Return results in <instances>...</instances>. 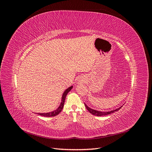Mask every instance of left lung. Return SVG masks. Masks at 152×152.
Returning <instances> with one entry per match:
<instances>
[{
  "mask_svg": "<svg viewBox=\"0 0 152 152\" xmlns=\"http://www.w3.org/2000/svg\"><path fill=\"white\" fill-rule=\"evenodd\" d=\"M84 104H85V107L87 109V110H88V111L89 112V113H91V114H93V115H96V116H104V115H107L111 114L112 113H114L115 112L118 111V110L122 107V106H121V107H120L115 109V110H110V111H108V112L107 111V112H102V111H98V110H94V109L91 108L86 103H84Z\"/></svg>",
  "mask_w": 152,
  "mask_h": 152,
  "instance_id": "8db88e82",
  "label": "left lung"
}]
</instances>
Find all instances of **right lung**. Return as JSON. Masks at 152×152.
Listing matches in <instances>:
<instances>
[{
    "mask_svg": "<svg viewBox=\"0 0 152 152\" xmlns=\"http://www.w3.org/2000/svg\"><path fill=\"white\" fill-rule=\"evenodd\" d=\"M72 88H73V86L69 87L68 88H67L65 91H64V93H63L62 97H61V102L60 104H59L58 108L56 110H53V111L48 112V113H37L38 115H39L46 117H54V116L57 115H58L59 113L61 112V110H62V109H63V108L64 107V103H65L66 96L67 94L71 91V89Z\"/></svg>",
    "mask_w": 152,
    "mask_h": 152,
    "instance_id": "add662e5",
    "label": "right lung"
}]
</instances>
